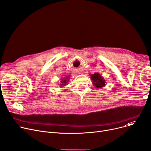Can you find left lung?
I'll return each instance as SVG.
<instances>
[{"label":"left lung","mask_w":151,"mask_h":151,"mask_svg":"<svg viewBox=\"0 0 151 151\" xmlns=\"http://www.w3.org/2000/svg\"><path fill=\"white\" fill-rule=\"evenodd\" d=\"M91 79L92 81V84L97 88H101L106 86V81L104 78L99 73H96L93 75H90Z\"/></svg>","instance_id":"left-lung-1"}]
</instances>
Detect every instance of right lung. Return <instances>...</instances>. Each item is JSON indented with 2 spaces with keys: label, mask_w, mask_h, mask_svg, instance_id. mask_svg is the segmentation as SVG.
Returning <instances> with one entry per match:
<instances>
[{
  "label": "right lung",
  "mask_w": 151,
  "mask_h": 151,
  "mask_svg": "<svg viewBox=\"0 0 151 151\" xmlns=\"http://www.w3.org/2000/svg\"><path fill=\"white\" fill-rule=\"evenodd\" d=\"M69 80H70V75L66 76L65 78H63L62 80H61V81L59 85L60 88L63 86H65L68 84V82L69 81Z\"/></svg>",
  "instance_id": "obj_1"
}]
</instances>
